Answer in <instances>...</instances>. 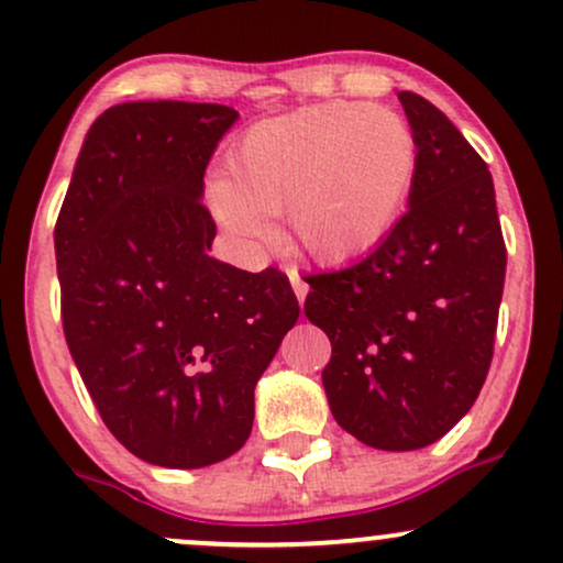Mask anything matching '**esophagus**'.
Masks as SVG:
<instances>
[{"label": "esophagus", "mask_w": 563, "mask_h": 563, "mask_svg": "<svg viewBox=\"0 0 563 563\" xmlns=\"http://www.w3.org/2000/svg\"><path fill=\"white\" fill-rule=\"evenodd\" d=\"M288 280H290V288H294L296 299H299V303H303V299H307V294H309V286L303 283V277L296 273V269H288Z\"/></svg>", "instance_id": "esophagus-1"}]
</instances>
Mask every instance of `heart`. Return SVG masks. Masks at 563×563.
<instances>
[{"label":"heart","instance_id":"obj_1","mask_svg":"<svg viewBox=\"0 0 563 563\" xmlns=\"http://www.w3.org/2000/svg\"><path fill=\"white\" fill-rule=\"evenodd\" d=\"M228 172L206 187L224 230L267 251L277 243L269 217L286 214L299 254L341 267L380 249L399 224L418 177V140L389 108L320 102L251 126Z\"/></svg>","mask_w":563,"mask_h":563}]
</instances>
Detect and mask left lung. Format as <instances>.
I'll return each mask as SVG.
<instances>
[{"label":"left lung","instance_id":"left-lung-1","mask_svg":"<svg viewBox=\"0 0 563 563\" xmlns=\"http://www.w3.org/2000/svg\"><path fill=\"white\" fill-rule=\"evenodd\" d=\"M399 102L418 140L407 214L365 260L307 277L303 301L333 346L322 386L335 423L389 452L434 444L471 410L506 280L487 164L426 97Z\"/></svg>","mask_w":563,"mask_h":563}]
</instances>
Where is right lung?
Here are the masks:
<instances>
[{"label":"right lung","mask_w":563,"mask_h":563,"mask_svg":"<svg viewBox=\"0 0 563 563\" xmlns=\"http://www.w3.org/2000/svg\"><path fill=\"white\" fill-rule=\"evenodd\" d=\"M238 111L137 100L89 126L55 224L63 331L111 434L164 468L245 444L299 301L277 269L209 256L203 172Z\"/></svg>","instance_id":"obj_1"}]
</instances>
